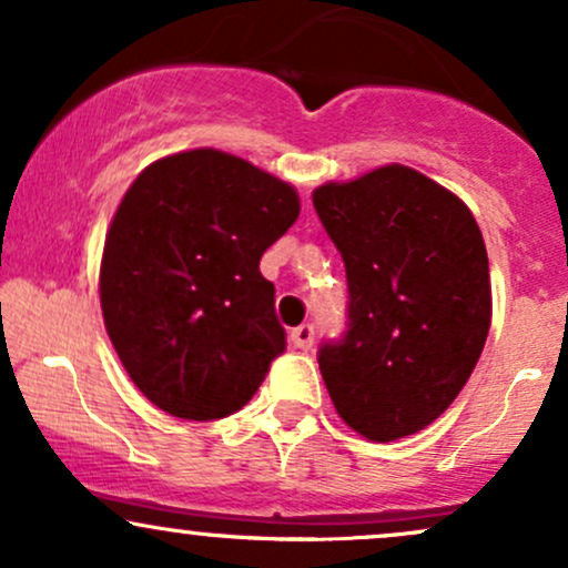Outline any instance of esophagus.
<instances>
[{"label": "esophagus", "instance_id": "34e87169", "mask_svg": "<svg viewBox=\"0 0 568 568\" xmlns=\"http://www.w3.org/2000/svg\"><path fill=\"white\" fill-rule=\"evenodd\" d=\"M312 342H315V325L304 323V325H298V328L291 331V344L296 349H310Z\"/></svg>", "mask_w": 568, "mask_h": 568}]
</instances>
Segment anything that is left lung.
I'll return each instance as SVG.
<instances>
[{
    "mask_svg": "<svg viewBox=\"0 0 568 568\" xmlns=\"http://www.w3.org/2000/svg\"><path fill=\"white\" fill-rule=\"evenodd\" d=\"M312 205L344 258L349 331L321 349L344 425L387 443L456 400L491 325L484 234L465 200L408 165L325 181Z\"/></svg>",
    "mask_w": 568,
    "mask_h": 568,
    "instance_id": "left-lung-1",
    "label": "left lung"
}]
</instances>
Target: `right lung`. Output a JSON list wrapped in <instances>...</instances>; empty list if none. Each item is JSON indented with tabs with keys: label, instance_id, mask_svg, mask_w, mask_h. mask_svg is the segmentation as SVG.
Listing matches in <instances>:
<instances>
[{
	"label": "right lung",
	"instance_id": "right-lung-1",
	"mask_svg": "<svg viewBox=\"0 0 568 568\" xmlns=\"http://www.w3.org/2000/svg\"><path fill=\"white\" fill-rule=\"evenodd\" d=\"M302 211L296 186L221 149L154 160L116 205L98 293L135 387L179 419L251 400L285 349L264 251Z\"/></svg>",
	"mask_w": 568,
	"mask_h": 568
}]
</instances>
